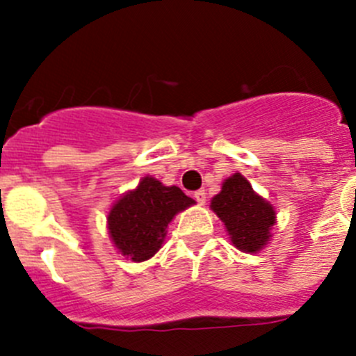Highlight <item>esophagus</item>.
I'll return each instance as SVG.
<instances>
[{
	"instance_id": "obj_1",
	"label": "esophagus",
	"mask_w": 356,
	"mask_h": 356,
	"mask_svg": "<svg viewBox=\"0 0 356 356\" xmlns=\"http://www.w3.org/2000/svg\"><path fill=\"white\" fill-rule=\"evenodd\" d=\"M194 197H196L197 205H205V203H207V193L203 191V188L196 191V193H194Z\"/></svg>"
}]
</instances>
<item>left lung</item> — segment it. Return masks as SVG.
Listing matches in <instances>:
<instances>
[{"label":"left lung","mask_w":356,"mask_h":356,"mask_svg":"<svg viewBox=\"0 0 356 356\" xmlns=\"http://www.w3.org/2000/svg\"><path fill=\"white\" fill-rule=\"evenodd\" d=\"M210 209L225 222L229 241L244 253H259L271 241L276 210L257 194L250 181L235 172L222 181L221 193L210 201Z\"/></svg>","instance_id":"8db88e82"}]
</instances>
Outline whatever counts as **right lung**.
Instances as JSON below:
<instances>
[{"label":"right lung","mask_w":356,"mask_h":356,"mask_svg":"<svg viewBox=\"0 0 356 356\" xmlns=\"http://www.w3.org/2000/svg\"><path fill=\"white\" fill-rule=\"evenodd\" d=\"M196 201L176 185H163L153 176H144L139 185L115 201L106 228L115 250L131 262L149 260L162 248L169 222Z\"/></svg>","instance_id":"add662e5"}]
</instances>
